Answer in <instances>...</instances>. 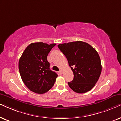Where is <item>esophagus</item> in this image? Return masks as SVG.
Listing matches in <instances>:
<instances>
[{
    "instance_id": "obj_1",
    "label": "esophagus",
    "mask_w": 121,
    "mask_h": 121,
    "mask_svg": "<svg viewBox=\"0 0 121 121\" xmlns=\"http://www.w3.org/2000/svg\"><path fill=\"white\" fill-rule=\"evenodd\" d=\"M59 73H60V75H62V72H63V71H62V70H60L59 71Z\"/></svg>"
}]
</instances>
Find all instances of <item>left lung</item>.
<instances>
[{"mask_svg": "<svg viewBox=\"0 0 121 121\" xmlns=\"http://www.w3.org/2000/svg\"><path fill=\"white\" fill-rule=\"evenodd\" d=\"M68 61L73 73L70 87L78 93L91 90L100 76L102 66L97 51L87 43L81 41H73L58 45Z\"/></svg>", "mask_w": 121, "mask_h": 121, "instance_id": "1", "label": "left lung"}]
</instances>
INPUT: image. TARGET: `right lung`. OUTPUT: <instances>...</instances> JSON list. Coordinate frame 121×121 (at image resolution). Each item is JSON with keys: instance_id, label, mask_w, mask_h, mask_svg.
Masks as SVG:
<instances>
[{"instance_id": "1", "label": "right lung", "mask_w": 121, "mask_h": 121, "mask_svg": "<svg viewBox=\"0 0 121 121\" xmlns=\"http://www.w3.org/2000/svg\"><path fill=\"white\" fill-rule=\"evenodd\" d=\"M56 44L39 42L30 44L19 59V70L21 78L30 91L43 94L54 86L57 75L50 70L48 55Z\"/></svg>"}]
</instances>
